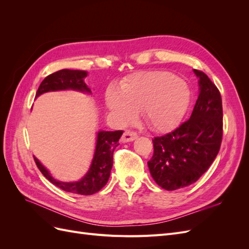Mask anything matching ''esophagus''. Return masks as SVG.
Segmentation results:
<instances>
[{
	"instance_id": "1",
	"label": "esophagus",
	"mask_w": 249,
	"mask_h": 249,
	"mask_svg": "<svg viewBox=\"0 0 249 249\" xmlns=\"http://www.w3.org/2000/svg\"><path fill=\"white\" fill-rule=\"evenodd\" d=\"M137 137H138V135H137L136 132L131 131V130H126V131L124 133L122 139H123L124 142H131V141L136 139Z\"/></svg>"
}]
</instances>
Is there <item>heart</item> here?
I'll use <instances>...</instances> for the list:
<instances>
[{"mask_svg": "<svg viewBox=\"0 0 249 249\" xmlns=\"http://www.w3.org/2000/svg\"><path fill=\"white\" fill-rule=\"evenodd\" d=\"M106 106L119 122H129L135 111H141L147 125L158 132L177 127L192 102L186 82L167 71H141L132 74L119 86L110 87Z\"/></svg>", "mask_w": 249, "mask_h": 249, "instance_id": "b5f03b06", "label": "heart"}]
</instances>
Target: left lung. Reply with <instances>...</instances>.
Instances as JSON below:
<instances>
[{"instance_id":"8db88e82","label":"left lung","mask_w":249,"mask_h":249,"mask_svg":"<svg viewBox=\"0 0 249 249\" xmlns=\"http://www.w3.org/2000/svg\"><path fill=\"white\" fill-rule=\"evenodd\" d=\"M194 72L200 89L190 118L172 132L153 139L154 155L147 162L156 183L168 191L196 182L215 160L222 141L219 90L205 72Z\"/></svg>"}]
</instances>
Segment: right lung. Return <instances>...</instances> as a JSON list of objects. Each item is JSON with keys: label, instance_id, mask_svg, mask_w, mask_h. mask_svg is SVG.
Segmentation results:
<instances>
[{"label": "right lung", "instance_id": "add662e5", "mask_svg": "<svg viewBox=\"0 0 249 249\" xmlns=\"http://www.w3.org/2000/svg\"><path fill=\"white\" fill-rule=\"evenodd\" d=\"M85 77H87V72L84 71L61 70L54 73H51L41 82L36 92V97L48 91L65 89H73L80 90V91L90 92V89L84 82ZM122 135L123 131H101L97 133L95 153L91 166H90L86 176L80 179L79 182H58V180L51 177L49 171L42 166L35 157L34 161L42 175L52 184H54L60 189L79 195H91L99 192L107 184L113 165V153H114L116 146L119 145L118 140Z\"/></svg>", "mask_w": 249, "mask_h": 249}]
</instances>
